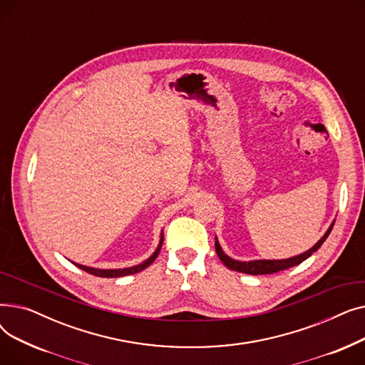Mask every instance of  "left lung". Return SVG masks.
Here are the masks:
<instances>
[{
    "label": "left lung",
    "mask_w": 365,
    "mask_h": 365,
    "mask_svg": "<svg viewBox=\"0 0 365 365\" xmlns=\"http://www.w3.org/2000/svg\"><path fill=\"white\" fill-rule=\"evenodd\" d=\"M334 226V220L330 225V227L327 229V232L322 235V238L312 247L309 248L308 252H303L302 255L289 257V259H278V260H248V262H241V260H235L232 257H229L227 255H225V252L222 250V247L217 241L216 237V253L219 256V259L223 262L225 266H227L229 269L237 271V272H242V274H248V275H264V274H275L284 269H289V267H293L296 264H300L303 260L308 259L309 256H312V253H315L318 248L322 245V242L327 240V237L330 235L331 229Z\"/></svg>",
    "instance_id": "8db88e82"
}]
</instances>
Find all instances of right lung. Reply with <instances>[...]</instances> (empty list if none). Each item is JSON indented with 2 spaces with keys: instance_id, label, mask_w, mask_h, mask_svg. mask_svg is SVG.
Wrapping results in <instances>:
<instances>
[{
  "instance_id": "1",
  "label": "right lung",
  "mask_w": 365,
  "mask_h": 365,
  "mask_svg": "<svg viewBox=\"0 0 365 365\" xmlns=\"http://www.w3.org/2000/svg\"><path fill=\"white\" fill-rule=\"evenodd\" d=\"M163 241H164V235L161 232V238H160V244L157 247V250L153 252V255L150 257H148L145 262H142L140 264H136V266H130V267H123V269H99V267H90V266H84V264H80V263H75L72 262L75 266H78L80 269L91 274V275H96V277H102V278H118V277H125V275H133V274H138L143 269H146V267L157 259L160 250H161V245H163Z\"/></svg>"
}]
</instances>
